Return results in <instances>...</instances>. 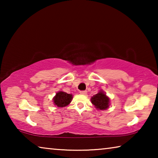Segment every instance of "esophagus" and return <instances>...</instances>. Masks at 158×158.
I'll list each match as a JSON object with an SVG mask.
<instances>
[{"mask_svg":"<svg viewBox=\"0 0 158 158\" xmlns=\"http://www.w3.org/2000/svg\"><path fill=\"white\" fill-rule=\"evenodd\" d=\"M80 94H81V95H86L87 94V91H85V90H81V91H80Z\"/></svg>","mask_w":158,"mask_h":158,"instance_id":"obj_1","label":"esophagus"}]
</instances>
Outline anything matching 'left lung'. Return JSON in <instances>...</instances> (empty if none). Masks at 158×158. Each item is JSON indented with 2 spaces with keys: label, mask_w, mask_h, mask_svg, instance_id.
I'll return each mask as SVG.
<instances>
[{
  "label": "left lung",
  "mask_w": 158,
  "mask_h": 158,
  "mask_svg": "<svg viewBox=\"0 0 158 158\" xmlns=\"http://www.w3.org/2000/svg\"><path fill=\"white\" fill-rule=\"evenodd\" d=\"M90 100L98 110H106L110 105V98L102 90H100L97 94L93 95Z\"/></svg>",
  "instance_id": "left-lung-1"
}]
</instances>
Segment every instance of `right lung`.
I'll return each mask as SVG.
<instances>
[{
	"label": "right lung",
	"mask_w": 158,
	"mask_h": 158,
	"mask_svg": "<svg viewBox=\"0 0 158 158\" xmlns=\"http://www.w3.org/2000/svg\"><path fill=\"white\" fill-rule=\"evenodd\" d=\"M73 96L72 94H68L62 90L56 93V95L53 98V105L57 106L58 107H64L68 106L71 102Z\"/></svg>",
	"instance_id": "obj_1"
}]
</instances>
